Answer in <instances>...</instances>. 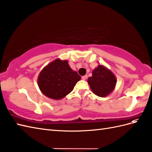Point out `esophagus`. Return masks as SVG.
<instances>
[{"instance_id":"obj_1","label":"esophagus","mask_w":152,"mask_h":152,"mask_svg":"<svg viewBox=\"0 0 152 152\" xmlns=\"http://www.w3.org/2000/svg\"><path fill=\"white\" fill-rule=\"evenodd\" d=\"M82 80H86L87 78H88V76H87V75H85V76H83L82 77Z\"/></svg>"}]
</instances>
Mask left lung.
Masks as SVG:
<instances>
[{
	"label": "left lung",
	"instance_id": "obj_1",
	"mask_svg": "<svg viewBox=\"0 0 152 152\" xmlns=\"http://www.w3.org/2000/svg\"><path fill=\"white\" fill-rule=\"evenodd\" d=\"M88 82L96 95L105 97L114 90L117 79L110 70L99 64L93 70L92 76L88 79Z\"/></svg>",
	"mask_w": 152,
	"mask_h": 152
}]
</instances>
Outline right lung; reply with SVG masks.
<instances>
[{
	"label": "right lung",
	"mask_w": 152,
	"mask_h": 152,
	"mask_svg": "<svg viewBox=\"0 0 152 152\" xmlns=\"http://www.w3.org/2000/svg\"><path fill=\"white\" fill-rule=\"evenodd\" d=\"M80 79L81 76L71 69L67 60L57 59L40 71L37 82L45 96L60 100L72 91Z\"/></svg>",
	"instance_id": "right-lung-1"
}]
</instances>
